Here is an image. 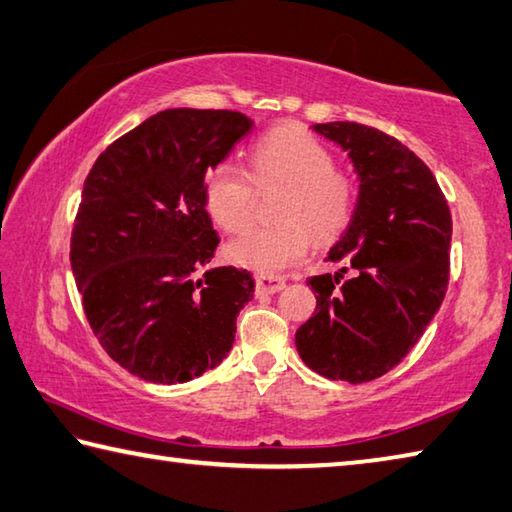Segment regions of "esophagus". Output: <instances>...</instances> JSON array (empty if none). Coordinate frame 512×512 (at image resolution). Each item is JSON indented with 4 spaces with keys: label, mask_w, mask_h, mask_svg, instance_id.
<instances>
[{
    "label": "esophagus",
    "mask_w": 512,
    "mask_h": 512,
    "mask_svg": "<svg viewBox=\"0 0 512 512\" xmlns=\"http://www.w3.org/2000/svg\"><path fill=\"white\" fill-rule=\"evenodd\" d=\"M255 284H257V293H277L286 286V280L280 275L262 273V275L255 277Z\"/></svg>",
    "instance_id": "1"
}]
</instances>
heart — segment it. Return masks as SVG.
Segmentation results:
<instances>
[{"instance_id":"b5f03b06","label":"heart","mask_w":512,"mask_h":512,"mask_svg":"<svg viewBox=\"0 0 512 512\" xmlns=\"http://www.w3.org/2000/svg\"><path fill=\"white\" fill-rule=\"evenodd\" d=\"M253 178L262 190L286 185L273 226L257 228L228 246L230 262L273 275L293 266L320 241L336 239L356 210V183L336 170V159L302 127H277L253 147ZM206 208L230 235L246 232L257 217V188L235 163H221L208 174Z\"/></svg>"}]
</instances>
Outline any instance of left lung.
Masks as SVG:
<instances>
[{
  "label": "left lung",
  "mask_w": 512,
  "mask_h": 512,
  "mask_svg": "<svg viewBox=\"0 0 512 512\" xmlns=\"http://www.w3.org/2000/svg\"><path fill=\"white\" fill-rule=\"evenodd\" d=\"M311 129L347 152L360 185L349 226L327 253L342 268L306 282L315 313L295 331V347L315 374L369 383L407 356L439 311L450 208L430 167L396 138L342 120Z\"/></svg>",
  "instance_id": "left-lung-1"
}]
</instances>
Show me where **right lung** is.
Returning <instances> with one entry per match:
<instances>
[{
  "label": "right lung",
  "mask_w": 512,
  "mask_h": 512,
  "mask_svg": "<svg viewBox=\"0 0 512 512\" xmlns=\"http://www.w3.org/2000/svg\"><path fill=\"white\" fill-rule=\"evenodd\" d=\"M250 129L239 111H159L111 143L82 188L71 235L82 306L102 349L147 383L215 369L253 300L248 271L208 268L219 235L203 194Z\"/></svg>",
  "instance_id": "add662e5"
}]
</instances>
